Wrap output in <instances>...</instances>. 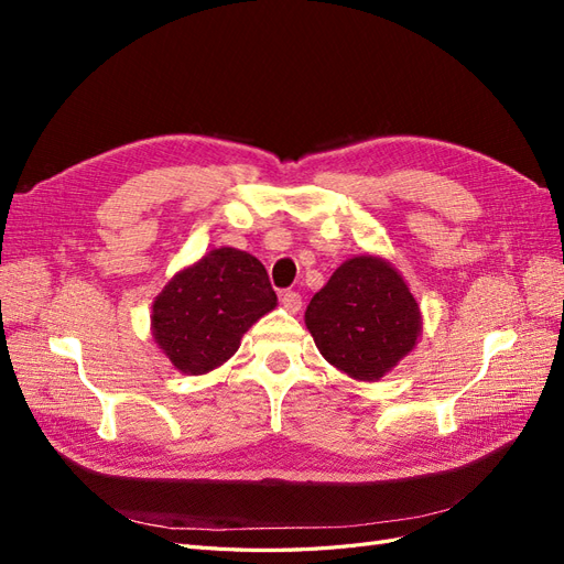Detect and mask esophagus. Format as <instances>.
<instances>
[{
    "label": "esophagus",
    "instance_id": "34e87169",
    "mask_svg": "<svg viewBox=\"0 0 564 564\" xmlns=\"http://www.w3.org/2000/svg\"><path fill=\"white\" fill-rule=\"evenodd\" d=\"M280 301H282V305H284V311L286 313H299L301 311V294H296V292H282V296H280Z\"/></svg>",
    "mask_w": 564,
    "mask_h": 564
}]
</instances>
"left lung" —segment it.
<instances>
[{
  "mask_svg": "<svg viewBox=\"0 0 564 564\" xmlns=\"http://www.w3.org/2000/svg\"><path fill=\"white\" fill-rule=\"evenodd\" d=\"M305 327L324 360L355 381H379L419 344L414 294L383 256L340 263L305 308Z\"/></svg>",
  "mask_w": 564,
  "mask_h": 564,
  "instance_id": "obj_1",
  "label": "left lung"
}]
</instances>
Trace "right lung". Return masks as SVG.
Instances as JSON below:
<instances>
[{"instance_id":"obj_1","label":"right lung","mask_w":564,"mask_h":564,"mask_svg":"<svg viewBox=\"0 0 564 564\" xmlns=\"http://www.w3.org/2000/svg\"><path fill=\"white\" fill-rule=\"evenodd\" d=\"M278 305L256 256L220 247L178 270L152 301L150 329L181 373H209L228 362L253 322Z\"/></svg>"}]
</instances>
